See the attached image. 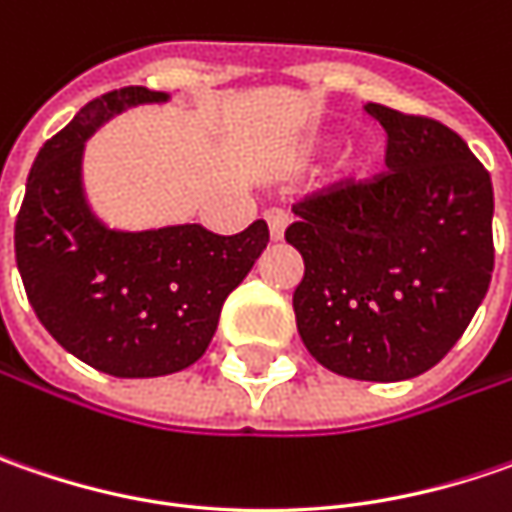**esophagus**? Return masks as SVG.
Wrapping results in <instances>:
<instances>
[{
    "label": "esophagus",
    "instance_id": "1",
    "mask_svg": "<svg viewBox=\"0 0 512 512\" xmlns=\"http://www.w3.org/2000/svg\"><path fill=\"white\" fill-rule=\"evenodd\" d=\"M267 227H270V239L273 242H279L282 236H285V227H287V213L282 207H270L265 213Z\"/></svg>",
    "mask_w": 512,
    "mask_h": 512
}]
</instances>
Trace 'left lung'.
<instances>
[{"instance_id": "left-lung-1", "label": "left lung", "mask_w": 512, "mask_h": 512, "mask_svg": "<svg viewBox=\"0 0 512 512\" xmlns=\"http://www.w3.org/2000/svg\"><path fill=\"white\" fill-rule=\"evenodd\" d=\"M364 113L387 136V168L293 205L285 239L305 259L293 310L327 370L402 382L442 362L482 305L496 256L493 185L442 122L376 102Z\"/></svg>"}]
</instances>
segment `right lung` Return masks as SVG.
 Segmentation results:
<instances>
[{
	"label": "right lung",
	"instance_id": "1",
	"mask_svg": "<svg viewBox=\"0 0 512 512\" xmlns=\"http://www.w3.org/2000/svg\"><path fill=\"white\" fill-rule=\"evenodd\" d=\"M162 99L133 85L88 102L39 150L13 227L39 322L76 359L119 379L168 376L199 362L230 290L270 242L265 219L236 236L202 225L122 233L90 213L85 139L113 113Z\"/></svg>",
	"mask_w": 512,
	"mask_h": 512
}]
</instances>
